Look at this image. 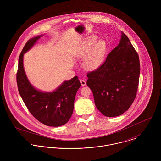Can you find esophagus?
I'll return each mask as SVG.
<instances>
[{"label":"esophagus","mask_w":161,"mask_h":161,"mask_svg":"<svg viewBox=\"0 0 161 161\" xmlns=\"http://www.w3.org/2000/svg\"><path fill=\"white\" fill-rule=\"evenodd\" d=\"M80 84H81V86H85L86 85V82L85 80H82V79H80Z\"/></svg>","instance_id":"obj_1"}]
</instances>
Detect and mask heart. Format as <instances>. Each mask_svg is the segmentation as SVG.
<instances>
[{
  "mask_svg": "<svg viewBox=\"0 0 161 161\" xmlns=\"http://www.w3.org/2000/svg\"><path fill=\"white\" fill-rule=\"evenodd\" d=\"M97 38L92 36L85 40L75 52V56L79 59L85 58L83 66L88 70L98 68L103 63L107 52V42L101 40L96 42Z\"/></svg>",
  "mask_w": 161,
  "mask_h": 161,
  "instance_id": "heart-1",
  "label": "heart"
}]
</instances>
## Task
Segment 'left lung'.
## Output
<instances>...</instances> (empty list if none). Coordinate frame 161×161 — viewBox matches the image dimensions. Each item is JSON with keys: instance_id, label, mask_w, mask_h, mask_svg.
I'll return each instance as SVG.
<instances>
[{"instance_id": "1", "label": "left lung", "mask_w": 161, "mask_h": 161, "mask_svg": "<svg viewBox=\"0 0 161 161\" xmlns=\"http://www.w3.org/2000/svg\"><path fill=\"white\" fill-rule=\"evenodd\" d=\"M140 64L138 53L121 31L118 46L105 61L87 76L97 108L107 117L123 114L133 103L138 90Z\"/></svg>"}]
</instances>
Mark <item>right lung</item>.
Returning <instances> with one entry per match:
<instances>
[{
  "instance_id": "obj_1",
  "label": "right lung",
  "mask_w": 161,
  "mask_h": 161,
  "mask_svg": "<svg viewBox=\"0 0 161 161\" xmlns=\"http://www.w3.org/2000/svg\"><path fill=\"white\" fill-rule=\"evenodd\" d=\"M43 36L30 39L23 47L19 59L17 82L19 93L31 114L46 126L58 127L66 124L71 117L80 83L75 76L63 82L53 92H43L31 84L23 67V55Z\"/></svg>"
}]
</instances>
